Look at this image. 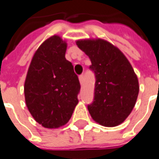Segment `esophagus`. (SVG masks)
<instances>
[{
    "mask_svg": "<svg viewBox=\"0 0 159 159\" xmlns=\"http://www.w3.org/2000/svg\"><path fill=\"white\" fill-rule=\"evenodd\" d=\"M83 80H84V75L82 74V75H80L79 76V81L81 83H82L83 82Z\"/></svg>",
    "mask_w": 159,
    "mask_h": 159,
    "instance_id": "1",
    "label": "esophagus"
}]
</instances>
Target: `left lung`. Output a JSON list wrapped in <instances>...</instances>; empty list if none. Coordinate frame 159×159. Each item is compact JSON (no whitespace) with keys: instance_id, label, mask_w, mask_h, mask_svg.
Returning a JSON list of instances; mask_svg holds the SVG:
<instances>
[{"instance_id":"8db88e82","label":"left lung","mask_w":159,"mask_h":159,"mask_svg":"<svg viewBox=\"0 0 159 159\" xmlns=\"http://www.w3.org/2000/svg\"><path fill=\"white\" fill-rule=\"evenodd\" d=\"M78 48L89 57L96 77L94 99L87 108L95 121L116 126L125 120L135 105L139 82L125 56L102 39L80 40Z\"/></svg>"}]
</instances>
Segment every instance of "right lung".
I'll list each match as a JSON object with an SVG mask.
<instances>
[{
	"label": "right lung",
	"mask_w": 159,
	"mask_h": 159,
	"mask_svg": "<svg viewBox=\"0 0 159 159\" xmlns=\"http://www.w3.org/2000/svg\"><path fill=\"white\" fill-rule=\"evenodd\" d=\"M67 43L54 35L36 51L25 82L26 106L34 120L45 128L67 123L81 86L73 66L65 58Z\"/></svg>",
	"instance_id": "1"
}]
</instances>
